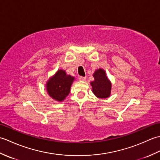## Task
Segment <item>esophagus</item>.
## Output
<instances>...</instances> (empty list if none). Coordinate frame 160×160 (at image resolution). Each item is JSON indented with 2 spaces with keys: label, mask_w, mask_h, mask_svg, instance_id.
<instances>
[{
  "label": "esophagus",
  "mask_w": 160,
  "mask_h": 160,
  "mask_svg": "<svg viewBox=\"0 0 160 160\" xmlns=\"http://www.w3.org/2000/svg\"><path fill=\"white\" fill-rule=\"evenodd\" d=\"M78 79L80 80H86V77H83V76H79Z\"/></svg>",
  "instance_id": "34e87169"
}]
</instances>
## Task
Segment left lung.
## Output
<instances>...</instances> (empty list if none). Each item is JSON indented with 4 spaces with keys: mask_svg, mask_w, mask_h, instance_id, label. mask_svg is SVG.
<instances>
[{
    "mask_svg": "<svg viewBox=\"0 0 160 160\" xmlns=\"http://www.w3.org/2000/svg\"><path fill=\"white\" fill-rule=\"evenodd\" d=\"M93 76L94 81L91 82L92 91L96 96L99 98H106L110 96L111 84L106 76L103 69H99L95 71Z\"/></svg>",
    "mask_w": 160,
    "mask_h": 160,
    "instance_id": "obj_1",
    "label": "left lung"
}]
</instances>
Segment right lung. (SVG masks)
<instances>
[{"label": "right lung", "instance_id": "add662e5", "mask_svg": "<svg viewBox=\"0 0 160 160\" xmlns=\"http://www.w3.org/2000/svg\"><path fill=\"white\" fill-rule=\"evenodd\" d=\"M73 80L74 78L68 76L64 71H58L47 84V92L53 99L59 102L62 101L69 93Z\"/></svg>", "mask_w": 160, "mask_h": 160}]
</instances>
